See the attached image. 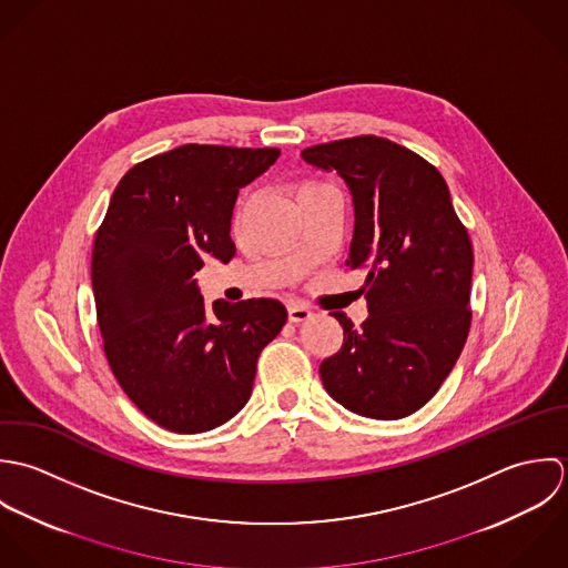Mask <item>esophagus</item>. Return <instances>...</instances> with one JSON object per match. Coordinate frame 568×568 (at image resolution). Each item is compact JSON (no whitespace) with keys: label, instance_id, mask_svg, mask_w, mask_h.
Wrapping results in <instances>:
<instances>
[{"label":"esophagus","instance_id":"34e87169","mask_svg":"<svg viewBox=\"0 0 568 568\" xmlns=\"http://www.w3.org/2000/svg\"><path fill=\"white\" fill-rule=\"evenodd\" d=\"M287 318L290 323H305L312 318V310L305 307L303 303H290L287 305Z\"/></svg>","mask_w":568,"mask_h":568}]
</instances>
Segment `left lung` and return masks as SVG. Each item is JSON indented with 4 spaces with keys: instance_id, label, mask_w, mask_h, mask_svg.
Returning <instances> with one entry per match:
<instances>
[{
    "instance_id": "1",
    "label": "left lung",
    "mask_w": 568,
    "mask_h": 568,
    "mask_svg": "<svg viewBox=\"0 0 568 568\" xmlns=\"http://www.w3.org/2000/svg\"><path fill=\"white\" fill-rule=\"evenodd\" d=\"M301 158L336 171L353 200L346 265L366 274L368 318L342 314V348L321 379L346 410L402 419L450 375L469 332L471 243L442 173L417 153L377 135L316 144Z\"/></svg>"
}]
</instances>
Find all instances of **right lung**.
<instances>
[{"label": "right lung", "instance_id": "obj_1", "mask_svg": "<svg viewBox=\"0 0 568 568\" xmlns=\"http://www.w3.org/2000/svg\"><path fill=\"white\" fill-rule=\"evenodd\" d=\"M278 149L184 144L118 182L92 252V287L108 362L126 397L158 426L197 435L250 399L258 353L287 321L274 298L206 307L195 272L227 263L239 189Z\"/></svg>", "mask_w": 568, "mask_h": 568}]
</instances>
